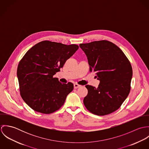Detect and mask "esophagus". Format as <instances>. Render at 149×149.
Returning <instances> with one entry per match:
<instances>
[{"label":"esophagus","instance_id":"34e87169","mask_svg":"<svg viewBox=\"0 0 149 149\" xmlns=\"http://www.w3.org/2000/svg\"><path fill=\"white\" fill-rule=\"evenodd\" d=\"M81 86V85H79L78 84H74V88H75V89H77V88H79V87H80Z\"/></svg>","mask_w":149,"mask_h":149}]
</instances>
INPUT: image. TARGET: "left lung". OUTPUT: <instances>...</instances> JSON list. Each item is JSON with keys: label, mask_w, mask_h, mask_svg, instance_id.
<instances>
[{"label": "left lung", "mask_w": 149, "mask_h": 149, "mask_svg": "<svg viewBox=\"0 0 149 149\" xmlns=\"http://www.w3.org/2000/svg\"><path fill=\"white\" fill-rule=\"evenodd\" d=\"M89 65L96 72L99 86L85 85L88 94L84 104L91 113L103 116L117 110L126 100L131 89L132 66L122 50L106 40L80 43Z\"/></svg>", "instance_id": "obj_1"}]
</instances>
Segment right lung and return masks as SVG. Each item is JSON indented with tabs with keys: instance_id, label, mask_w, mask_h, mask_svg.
Returning a JSON list of instances; mask_svg holds the SVG:
<instances>
[{
	"instance_id": "1",
	"label": "right lung",
	"mask_w": 149,
	"mask_h": 149,
	"mask_svg": "<svg viewBox=\"0 0 149 149\" xmlns=\"http://www.w3.org/2000/svg\"><path fill=\"white\" fill-rule=\"evenodd\" d=\"M79 47L43 41L26 52L18 64L17 77L22 98L31 108L49 114L63 106L73 84H63L53 76Z\"/></svg>"
}]
</instances>
